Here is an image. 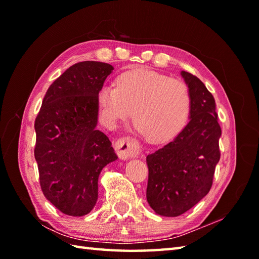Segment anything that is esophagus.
Listing matches in <instances>:
<instances>
[{
    "mask_svg": "<svg viewBox=\"0 0 259 259\" xmlns=\"http://www.w3.org/2000/svg\"><path fill=\"white\" fill-rule=\"evenodd\" d=\"M115 152L120 159L125 160L129 158H136L140 153V148L138 142L136 140L131 139L130 137H125V138H121L117 140L114 145Z\"/></svg>",
    "mask_w": 259,
    "mask_h": 259,
    "instance_id": "obj_1",
    "label": "esophagus"
}]
</instances>
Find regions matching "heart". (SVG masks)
<instances>
[{"label": "heart", "instance_id": "b5f03b06", "mask_svg": "<svg viewBox=\"0 0 259 259\" xmlns=\"http://www.w3.org/2000/svg\"><path fill=\"white\" fill-rule=\"evenodd\" d=\"M97 104L107 125L112 126L133 113L134 122L145 138L152 144H162L184 129L190 114L191 98L183 81L137 68L120 74L115 85H101Z\"/></svg>", "mask_w": 259, "mask_h": 259}]
</instances>
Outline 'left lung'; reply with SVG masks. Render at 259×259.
<instances>
[{
  "instance_id": "8db88e82",
  "label": "left lung",
  "mask_w": 259,
  "mask_h": 259,
  "mask_svg": "<svg viewBox=\"0 0 259 259\" xmlns=\"http://www.w3.org/2000/svg\"><path fill=\"white\" fill-rule=\"evenodd\" d=\"M180 74L191 98L189 122L172 141L147 156V200L164 217L180 216L208 194L221 159L214 99L197 76Z\"/></svg>"
}]
</instances>
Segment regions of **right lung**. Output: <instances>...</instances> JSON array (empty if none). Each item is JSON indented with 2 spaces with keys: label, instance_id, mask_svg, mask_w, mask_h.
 I'll list each match as a JSON object with an SVG mask.
<instances>
[{
  "label": "right lung",
  "instance_id": "obj_1",
  "mask_svg": "<svg viewBox=\"0 0 259 259\" xmlns=\"http://www.w3.org/2000/svg\"><path fill=\"white\" fill-rule=\"evenodd\" d=\"M113 71L111 64H73L49 88L35 119L37 163L43 195L73 217L89 213L98 199V179L117 160L111 141L97 130V93Z\"/></svg>",
  "mask_w": 259,
  "mask_h": 259
}]
</instances>
